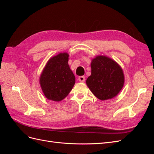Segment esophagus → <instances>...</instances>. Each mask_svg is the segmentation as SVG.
<instances>
[{
  "mask_svg": "<svg viewBox=\"0 0 154 154\" xmlns=\"http://www.w3.org/2000/svg\"><path fill=\"white\" fill-rule=\"evenodd\" d=\"M78 80L80 81V82H85V76H81L78 77Z\"/></svg>",
  "mask_w": 154,
  "mask_h": 154,
  "instance_id": "34e87169",
  "label": "esophagus"
}]
</instances>
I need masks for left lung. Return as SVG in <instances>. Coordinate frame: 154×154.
Wrapping results in <instances>:
<instances>
[{
    "label": "left lung",
    "mask_w": 154,
    "mask_h": 154,
    "mask_svg": "<svg viewBox=\"0 0 154 154\" xmlns=\"http://www.w3.org/2000/svg\"><path fill=\"white\" fill-rule=\"evenodd\" d=\"M91 74L86 84L97 98L101 101L114 98L122 91L125 83L123 71L112 58L98 55L91 63Z\"/></svg>",
    "instance_id": "left-lung-1"
}]
</instances>
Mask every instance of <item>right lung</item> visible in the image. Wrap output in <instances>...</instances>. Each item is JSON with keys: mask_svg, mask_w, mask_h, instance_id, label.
<instances>
[{"mask_svg": "<svg viewBox=\"0 0 154 154\" xmlns=\"http://www.w3.org/2000/svg\"><path fill=\"white\" fill-rule=\"evenodd\" d=\"M69 57L66 52L51 57L40 74L39 83L42 91L49 100H63L75 84V76L68 64Z\"/></svg>", "mask_w": 154, "mask_h": 154, "instance_id": "obj_1", "label": "right lung"}]
</instances>
